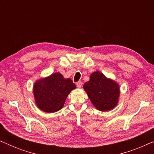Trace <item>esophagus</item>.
Wrapping results in <instances>:
<instances>
[{
  "mask_svg": "<svg viewBox=\"0 0 154 154\" xmlns=\"http://www.w3.org/2000/svg\"><path fill=\"white\" fill-rule=\"evenodd\" d=\"M76 86H77V88H81V86H82V83H81V81H79V82H77V83H76Z\"/></svg>",
  "mask_w": 154,
  "mask_h": 154,
  "instance_id": "obj_1",
  "label": "esophagus"
}]
</instances>
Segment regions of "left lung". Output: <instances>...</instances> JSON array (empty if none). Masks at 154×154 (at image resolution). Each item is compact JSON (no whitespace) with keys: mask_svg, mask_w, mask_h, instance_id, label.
<instances>
[{"mask_svg":"<svg viewBox=\"0 0 154 154\" xmlns=\"http://www.w3.org/2000/svg\"><path fill=\"white\" fill-rule=\"evenodd\" d=\"M83 88L92 104L101 111L113 109L119 102V85L100 71L90 75V81L85 83Z\"/></svg>","mask_w":154,"mask_h":154,"instance_id":"1","label":"left lung"}]
</instances>
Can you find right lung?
I'll return each mask as SVG.
<instances>
[{
	"mask_svg": "<svg viewBox=\"0 0 154 154\" xmlns=\"http://www.w3.org/2000/svg\"><path fill=\"white\" fill-rule=\"evenodd\" d=\"M75 88V85L70 79L54 73L34 83L33 92L35 104L44 112H56L64 106L67 96Z\"/></svg>",
	"mask_w": 154,
	"mask_h": 154,
	"instance_id": "right-lung-1",
	"label": "right lung"
}]
</instances>
